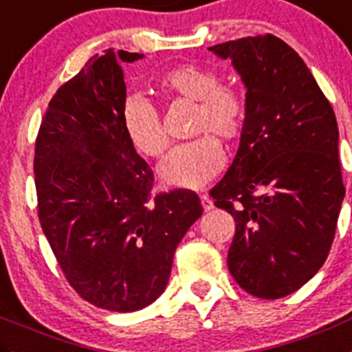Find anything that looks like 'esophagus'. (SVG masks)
<instances>
[{"mask_svg":"<svg viewBox=\"0 0 352 352\" xmlns=\"http://www.w3.org/2000/svg\"><path fill=\"white\" fill-rule=\"evenodd\" d=\"M200 204H202V209H204V210L214 209L212 199H210V197L207 195V193H202V195H200Z\"/></svg>","mask_w":352,"mask_h":352,"instance_id":"34e87169","label":"esophagus"}]
</instances>
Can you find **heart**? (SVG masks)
Wrapping results in <instances>:
<instances>
[{"mask_svg":"<svg viewBox=\"0 0 352 352\" xmlns=\"http://www.w3.org/2000/svg\"><path fill=\"white\" fill-rule=\"evenodd\" d=\"M155 85L162 95L197 102L192 133L200 135L169 153L159 169L160 178L178 188H200L224 164V150L217 138L236 142L245 131L249 100L236 86L221 85L216 70L193 63L164 70ZM122 128L129 143L142 155L159 159L170 145L159 112L143 96L126 100Z\"/></svg>","mask_w":352,"mask_h":352,"instance_id":"1","label":"heart"}]
</instances>
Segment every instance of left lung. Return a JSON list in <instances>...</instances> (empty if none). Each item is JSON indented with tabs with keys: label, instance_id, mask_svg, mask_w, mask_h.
Instances as JSON below:
<instances>
[{
	"label": "left lung",
	"instance_id": "1",
	"mask_svg": "<svg viewBox=\"0 0 352 352\" xmlns=\"http://www.w3.org/2000/svg\"><path fill=\"white\" fill-rule=\"evenodd\" d=\"M249 100L239 152L209 195L235 219L228 270L247 294L280 299L323 266L346 188L332 105L304 60L273 34L210 46Z\"/></svg>",
	"mask_w": 352,
	"mask_h": 352
}]
</instances>
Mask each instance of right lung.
<instances>
[{
    "label": "right lung",
    "mask_w": 352,
    "mask_h": 352,
    "mask_svg": "<svg viewBox=\"0 0 352 352\" xmlns=\"http://www.w3.org/2000/svg\"><path fill=\"white\" fill-rule=\"evenodd\" d=\"M91 56L48 103L34 148L38 216L67 282L102 309L131 313L166 289L174 250L202 216L195 192L153 195V170L122 128L120 62Z\"/></svg>",
    "instance_id": "right-lung-1"
}]
</instances>
